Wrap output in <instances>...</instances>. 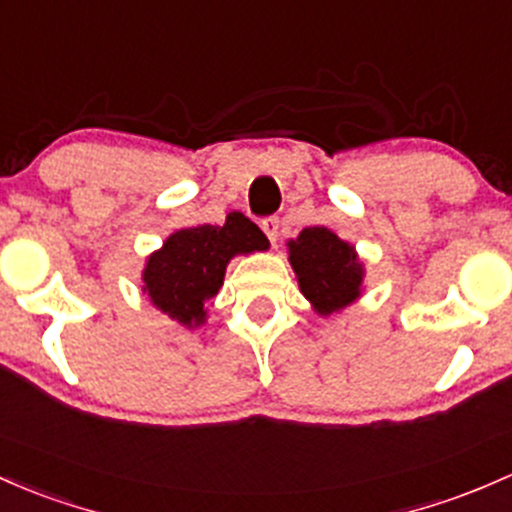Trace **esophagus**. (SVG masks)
I'll use <instances>...</instances> for the list:
<instances>
[{
    "label": "esophagus",
    "mask_w": 512,
    "mask_h": 512,
    "mask_svg": "<svg viewBox=\"0 0 512 512\" xmlns=\"http://www.w3.org/2000/svg\"><path fill=\"white\" fill-rule=\"evenodd\" d=\"M261 229H263V234L268 236V241H271L273 246H276V241H278V229H280V219L278 217H266L261 222Z\"/></svg>",
    "instance_id": "1"
}]
</instances>
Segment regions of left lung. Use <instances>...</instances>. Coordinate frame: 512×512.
Listing matches in <instances>:
<instances>
[{
  "instance_id": "1",
  "label": "left lung",
  "mask_w": 512,
  "mask_h": 512,
  "mask_svg": "<svg viewBox=\"0 0 512 512\" xmlns=\"http://www.w3.org/2000/svg\"><path fill=\"white\" fill-rule=\"evenodd\" d=\"M288 261L298 276L300 293L317 315H334L364 293V261L332 229H302L298 239L288 241Z\"/></svg>"
}]
</instances>
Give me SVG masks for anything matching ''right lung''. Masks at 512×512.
Here are the masks:
<instances>
[{"label": "right lung", "instance_id": "1", "mask_svg": "<svg viewBox=\"0 0 512 512\" xmlns=\"http://www.w3.org/2000/svg\"><path fill=\"white\" fill-rule=\"evenodd\" d=\"M266 249V234L241 212H229L224 224L178 229L146 258L144 293L170 320L197 329L207 322V305L217 298L229 261Z\"/></svg>", "mask_w": 512, "mask_h": 512}]
</instances>
